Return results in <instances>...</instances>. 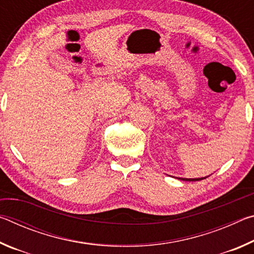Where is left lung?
Returning a JSON list of instances; mask_svg holds the SVG:
<instances>
[{"label": "left lung", "instance_id": "1", "mask_svg": "<svg viewBox=\"0 0 254 254\" xmlns=\"http://www.w3.org/2000/svg\"><path fill=\"white\" fill-rule=\"evenodd\" d=\"M207 177H203V178H195V179H191V178H182V180H185V182H196V180H201V179H206ZM180 179V178H179Z\"/></svg>", "mask_w": 254, "mask_h": 254}]
</instances>
